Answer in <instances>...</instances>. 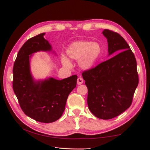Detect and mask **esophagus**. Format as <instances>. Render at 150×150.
I'll return each mask as SVG.
<instances>
[{
  "instance_id": "esophagus-1",
  "label": "esophagus",
  "mask_w": 150,
  "mask_h": 150,
  "mask_svg": "<svg viewBox=\"0 0 150 150\" xmlns=\"http://www.w3.org/2000/svg\"><path fill=\"white\" fill-rule=\"evenodd\" d=\"M83 79L80 76V77H79V78H78V80H77V84H78V85H80V84H83Z\"/></svg>"
}]
</instances>
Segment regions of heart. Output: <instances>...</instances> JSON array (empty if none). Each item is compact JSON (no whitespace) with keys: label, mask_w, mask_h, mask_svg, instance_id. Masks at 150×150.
I'll list each match as a JSON object with an SVG mask.
<instances>
[{"label":"heart","mask_w":150,"mask_h":150,"mask_svg":"<svg viewBox=\"0 0 150 150\" xmlns=\"http://www.w3.org/2000/svg\"><path fill=\"white\" fill-rule=\"evenodd\" d=\"M102 51L101 45L97 42L83 40L71 44L66 50L67 56L71 59L79 60V67L84 70H89L94 67ZM62 65L69 68L71 64L65 56L61 59Z\"/></svg>","instance_id":"heart-1"}]
</instances>
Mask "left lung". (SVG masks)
<instances>
[{
    "label": "left lung",
    "mask_w": 150,
    "mask_h": 150,
    "mask_svg": "<svg viewBox=\"0 0 150 150\" xmlns=\"http://www.w3.org/2000/svg\"><path fill=\"white\" fill-rule=\"evenodd\" d=\"M108 56H115L83 72L88 90V105L98 118L110 120L129 108L138 84L137 61L124 38L115 32L104 29Z\"/></svg>",
    "instance_id": "8db88e82"
}]
</instances>
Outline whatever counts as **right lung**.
Returning a JSON list of instances; mask_svg holds the SVG:
<instances>
[{"instance_id": "right-lung-1", "label": "right lung", "mask_w": 150, "mask_h": 150, "mask_svg": "<svg viewBox=\"0 0 150 150\" xmlns=\"http://www.w3.org/2000/svg\"><path fill=\"white\" fill-rule=\"evenodd\" d=\"M46 33L32 38L18 52L13 67V89L25 114L35 121L49 123L60 118L68 96L76 86L78 76L58 80L52 77L35 80L30 71V58L39 51H52ZM56 54V53H55Z\"/></svg>"}]
</instances>
